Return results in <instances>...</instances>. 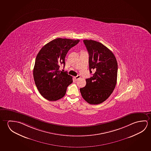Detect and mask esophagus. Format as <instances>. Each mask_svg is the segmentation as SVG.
I'll return each mask as SVG.
<instances>
[{
    "label": "esophagus",
    "instance_id": "esophagus-1",
    "mask_svg": "<svg viewBox=\"0 0 151 151\" xmlns=\"http://www.w3.org/2000/svg\"><path fill=\"white\" fill-rule=\"evenodd\" d=\"M80 78H81V76H80V75H77V76L74 77V78L75 79L76 81H77V80H78V79H79Z\"/></svg>",
    "mask_w": 151,
    "mask_h": 151
}]
</instances>
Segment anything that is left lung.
<instances>
[{
    "instance_id": "left-lung-1",
    "label": "left lung",
    "mask_w": 151,
    "mask_h": 151,
    "mask_svg": "<svg viewBox=\"0 0 151 151\" xmlns=\"http://www.w3.org/2000/svg\"><path fill=\"white\" fill-rule=\"evenodd\" d=\"M89 54L90 73L86 86L80 88L82 97L90 104L97 105L106 101L116 86L118 66L114 54L101 42L84 40Z\"/></svg>"
}]
</instances>
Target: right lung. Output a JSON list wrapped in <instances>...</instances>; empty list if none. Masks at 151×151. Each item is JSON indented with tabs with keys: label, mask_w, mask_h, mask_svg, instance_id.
<instances>
[{
	"label": "right lung",
	"mask_w": 151,
	"mask_h": 151,
	"mask_svg": "<svg viewBox=\"0 0 151 151\" xmlns=\"http://www.w3.org/2000/svg\"><path fill=\"white\" fill-rule=\"evenodd\" d=\"M79 42L78 40L58 38L45 45L38 53L33 76L37 89L45 99L55 101L64 96L73 79L59 68L61 65L65 66L68 50Z\"/></svg>",
	"instance_id": "add662e5"
}]
</instances>
